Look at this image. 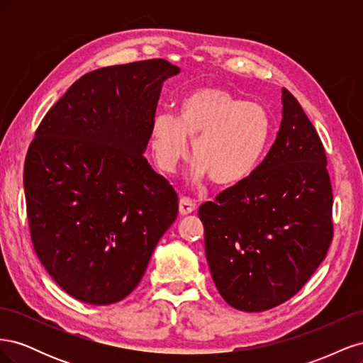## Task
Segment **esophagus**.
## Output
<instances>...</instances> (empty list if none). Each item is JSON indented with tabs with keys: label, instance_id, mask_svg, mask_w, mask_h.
<instances>
[{
	"label": "esophagus",
	"instance_id": "34e87169",
	"mask_svg": "<svg viewBox=\"0 0 363 363\" xmlns=\"http://www.w3.org/2000/svg\"><path fill=\"white\" fill-rule=\"evenodd\" d=\"M195 207H196V204L191 199H186V196L180 199V203H179V212H180V215L186 216V215L192 213L195 211Z\"/></svg>",
	"mask_w": 363,
	"mask_h": 363
}]
</instances>
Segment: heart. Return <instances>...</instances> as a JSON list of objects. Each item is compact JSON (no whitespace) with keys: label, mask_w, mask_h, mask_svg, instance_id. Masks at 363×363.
Masks as SVG:
<instances>
[{"label":"heart","mask_w":363,"mask_h":363,"mask_svg":"<svg viewBox=\"0 0 363 363\" xmlns=\"http://www.w3.org/2000/svg\"><path fill=\"white\" fill-rule=\"evenodd\" d=\"M271 135L272 119L265 107L223 87H203L183 98L177 119L155 118L151 147L160 168L172 172L188 157L189 140L194 182L208 177L218 186H235L259 167Z\"/></svg>","instance_id":"heart-1"}]
</instances>
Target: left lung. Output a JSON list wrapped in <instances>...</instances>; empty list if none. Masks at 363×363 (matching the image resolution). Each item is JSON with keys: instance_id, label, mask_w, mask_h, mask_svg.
Masks as SVG:
<instances>
[{"instance_id": "obj_1", "label": "left lung", "mask_w": 363, "mask_h": 363, "mask_svg": "<svg viewBox=\"0 0 363 363\" xmlns=\"http://www.w3.org/2000/svg\"><path fill=\"white\" fill-rule=\"evenodd\" d=\"M281 103L280 130L265 159L199 211L212 279L223 298L245 312L292 298L333 239L324 145L288 89Z\"/></svg>"}]
</instances>
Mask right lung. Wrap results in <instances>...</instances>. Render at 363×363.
<instances>
[{
	"label": "right lung",
	"instance_id": "1",
	"mask_svg": "<svg viewBox=\"0 0 363 363\" xmlns=\"http://www.w3.org/2000/svg\"><path fill=\"white\" fill-rule=\"evenodd\" d=\"M168 60L115 65L80 77L39 124L24 163L31 242L74 298L106 306L131 294L179 213L169 182L150 167Z\"/></svg>",
	"mask_w": 363,
	"mask_h": 363
}]
</instances>
